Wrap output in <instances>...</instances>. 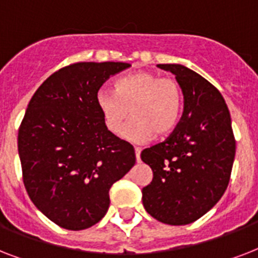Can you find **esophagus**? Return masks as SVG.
<instances>
[{
	"label": "esophagus",
	"instance_id": "esophagus-1",
	"mask_svg": "<svg viewBox=\"0 0 258 258\" xmlns=\"http://www.w3.org/2000/svg\"><path fill=\"white\" fill-rule=\"evenodd\" d=\"M141 153H142L141 147H135V157H137L138 162L141 161Z\"/></svg>",
	"mask_w": 258,
	"mask_h": 258
}]
</instances>
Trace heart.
<instances>
[{
  "instance_id": "b5f03b06",
  "label": "heart",
  "mask_w": 258,
  "mask_h": 258,
  "mask_svg": "<svg viewBox=\"0 0 258 258\" xmlns=\"http://www.w3.org/2000/svg\"><path fill=\"white\" fill-rule=\"evenodd\" d=\"M97 108L109 133H120L135 143L171 133L182 112L183 96L179 84L170 78H161L150 71H137L113 83L112 91L101 89L96 95Z\"/></svg>"
}]
</instances>
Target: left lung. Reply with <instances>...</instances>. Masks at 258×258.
I'll return each instance as SVG.
<instances>
[{"instance_id":"8db88e82","label":"left lung","mask_w":258,"mask_h":258,"mask_svg":"<svg viewBox=\"0 0 258 258\" xmlns=\"http://www.w3.org/2000/svg\"><path fill=\"white\" fill-rule=\"evenodd\" d=\"M158 67L175 75L183 93V113L165 142L142 151V161L154 174L151 183L142 190V201L155 220L187 225L224 196L236 139L228 105L212 83L179 64Z\"/></svg>"}]
</instances>
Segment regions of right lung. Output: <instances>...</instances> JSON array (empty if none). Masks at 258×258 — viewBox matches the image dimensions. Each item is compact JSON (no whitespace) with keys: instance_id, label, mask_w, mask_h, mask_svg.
Here are the masks:
<instances>
[{"instance_id":"obj_1","label":"right lung","mask_w":258,"mask_h":258,"mask_svg":"<svg viewBox=\"0 0 258 258\" xmlns=\"http://www.w3.org/2000/svg\"><path fill=\"white\" fill-rule=\"evenodd\" d=\"M127 62H76L34 92L18 130V155L28 196L45 217L68 230L97 224L109 188L135 165L128 142L109 133L96 95Z\"/></svg>"}]
</instances>
